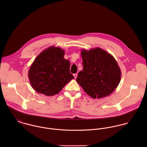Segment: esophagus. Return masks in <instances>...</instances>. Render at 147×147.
<instances>
[{
	"instance_id": "34e87169",
	"label": "esophagus",
	"mask_w": 147,
	"mask_h": 147,
	"mask_svg": "<svg viewBox=\"0 0 147 147\" xmlns=\"http://www.w3.org/2000/svg\"><path fill=\"white\" fill-rule=\"evenodd\" d=\"M74 78H75V79H76V78H77V77H78V75H77L76 74H74Z\"/></svg>"
}]
</instances>
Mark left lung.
Returning <instances> with one entry per match:
<instances>
[{"label":"left lung","instance_id":"obj_1","mask_svg":"<svg viewBox=\"0 0 147 147\" xmlns=\"http://www.w3.org/2000/svg\"><path fill=\"white\" fill-rule=\"evenodd\" d=\"M81 52L83 69L78 74L77 83L93 98L109 96L121 79V71L116 60L100 47L89 51L82 49Z\"/></svg>","mask_w":147,"mask_h":147}]
</instances>
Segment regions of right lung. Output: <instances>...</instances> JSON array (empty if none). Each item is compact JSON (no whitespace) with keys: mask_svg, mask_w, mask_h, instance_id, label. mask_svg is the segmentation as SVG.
Instances as JSON below:
<instances>
[{"mask_svg":"<svg viewBox=\"0 0 147 147\" xmlns=\"http://www.w3.org/2000/svg\"><path fill=\"white\" fill-rule=\"evenodd\" d=\"M64 50L50 46L42 51L34 59L28 71L32 87L38 93L52 96L74 79L69 72L70 62L64 59Z\"/></svg>","mask_w":147,"mask_h":147,"instance_id":"1","label":"right lung"}]
</instances>
